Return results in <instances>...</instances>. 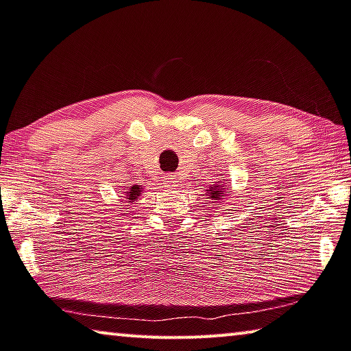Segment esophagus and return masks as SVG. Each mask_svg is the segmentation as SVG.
I'll return each instance as SVG.
<instances>
[{
	"label": "esophagus",
	"mask_w": 351,
	"mask_h": 351,
	"mask_svg": "<svg viewBox=\"0 0 351 351\" xmlns=\"http://www.w3.org/2000/svg\"><path fill=\"white\" fill-rule=\"evenodd\" d=\"M178 182H180V180H178L176 175H170V176L165 178V187H167V189L178 187V186H180Z\"/></svg>",
	"instance_id": "obj_1"
}]
</instances>
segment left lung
Wrapping results in <instances>:
<instances>
[{
    "mask_svg": "<svg viewBox=\"0 0 351 351\" xmlns=\"http://www.w3.org/2000/svg\"><path fill=\"white\" fill-rule=\"evenodd\" d=\"M226 184H216L215 187H210L207 192H208V199H222V196H224L227 192H226Z\"/></svg>",
    "mask_w": 351,
    "mask_h": 351,
    "instance_id": "left-lung-1",
    "label": "left lung"
}]
</instances>
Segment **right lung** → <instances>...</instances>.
I'll use <instances>...</instances> for the list:
<instances>
[{
  "label": "right lung",
  "mask_w": 351,
  "mask_h": 351,
  "mask_svg": "<svg viewBox=\"0 0 351 351\" xmlns=\"http://www.w3.org/2000/svg\"><path fill=\"white\" fill-rule=\"evenodd\" d=\"M139 195H141V187L133 186L129 189V192H125V199H129V202H133L135 199H138Z\"/></svg>",
  "instance_id": "obj_1"
}]
</instances>
